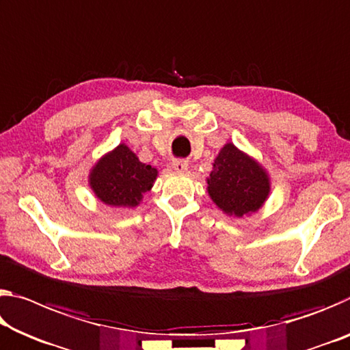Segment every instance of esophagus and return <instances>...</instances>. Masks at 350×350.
I'll use <instances>...</instances> for the list:
<instances>
[{
	"mask_svg": "<svg viewBox=\"0 0 350 350\" xmlns=\"http://www.w3.org/2000/svg\"><path fill=\"white\" fill-rule=\"evenodd\" d=\"M171 166H173V170L177 171V173H185L188 170V162L187 160H173Z\"/></svg>",
	"mask_w": 350,
	"mask_h": 350,
	"instance_id": "obj_1",
	"label": "esophagus"
}]
</instances>
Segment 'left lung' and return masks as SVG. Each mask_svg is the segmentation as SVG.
Listing matches in <instances>:
<instances>
[{"label": "left lung", "instance_id": "left-lung-1", "mask_svg": "<svg viewBox=\"0 0 350 350\" xmlns=\"http://www.w3.org/2000/svg\"><path fill=\"white\" fill-rule=\"evenodd\" d=\"M205 180L213 204L234 218L258 212L271 193V177L265 166L230 142L219 149Z\"/></svg>", "mask_w": 350, "mask_h": 350}]
</instances>
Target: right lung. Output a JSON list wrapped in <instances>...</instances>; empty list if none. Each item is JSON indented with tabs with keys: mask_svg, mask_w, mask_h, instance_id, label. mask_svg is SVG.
<instances>
[{
	"mask_svg": "<svg viewBox=\"0 0 350 350\" xmlns=\"http://www.w3.org/2000/svg\"><path fill=\"white\" fill-rule=\"evenodd\" d=\"M157 176V168L142 163L126 143H120L92 166L88 187L104 205L134 208L151 191Z\"/></svg>",
	"mask_w": 350,
	"mask_h": 350,
	"instance_id": "add662e5",
	"label": "right lung"
}]
</instances>
